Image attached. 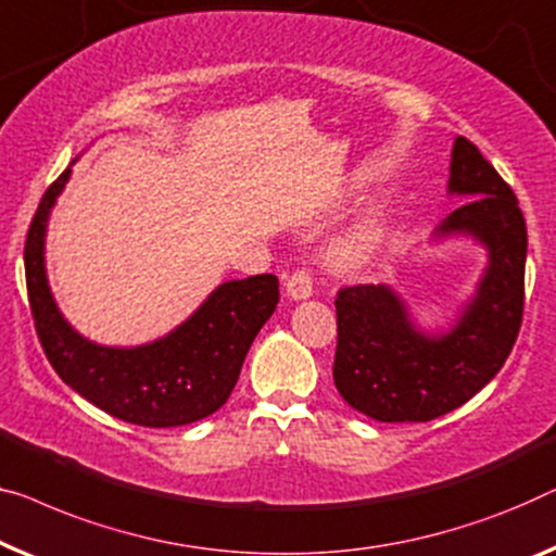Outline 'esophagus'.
Wrapping results in <instances>:
<instances>
[{
  "instance_id": "1",
  "label": "esophagus",
  "mask_w": 556,
  "mask_h": 556,
  "mask_svg": "<svg viewBox=\"0 0 556 556\" xmlns=\"http://www.w3.org/2000/svg\"><path fill=\"white\" fill-rule=\"evenodd\" d=\"M286 293L291 301H305L313 295V278L308 270H295L291 278L286 280Z\"/></svg>"
}]
</instances>
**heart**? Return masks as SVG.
Here are the masks:
<instances>
[{"label":"heart","mask_w":556,"mask_h":556,"mask_svg":"<svg viewBox=\"0 0 556 556\" xmlns=\"http://www.w3.org/2000/svg\"><path fill=\"white\" fill-rule=\"evenodd\" d=\"M378 243V228L374 220H356L345 228L341 236L333 238L331 248H328V261L333 268L351 270L364 265Z\"/></svg>","instance_id":"1"}]
</instances>
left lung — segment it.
<instances>
[{"instance_id": "obj_1", "label": "left lung", "mask_w": 556, "mask_h": 556, "mask_svg": "<svg viewBox=\"0 0 556 556\" xmlns=\"http://www.w3.org/2000/svg\"><path fill=\"white\" fill-rule=\"evenodd\" d=\"M446 192L466 203L433 228L429 243L469 238L486 253L473 293L446 326H418L386 283L343 288L336 298V389L376 421L418 424L454 412L492 381L517 341L527 263L517 195L466 138L454 140Z\"/></svg>"}]
</instances>
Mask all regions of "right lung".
Segmentation results:
<instances>
[{
	"mask_svg": "<svg viewBox=\"0 0 556 556\" xmlns=\"http://www.w3.org/2000/svg\"><path fill=\"white\" fill-rule=\"evenodd\" d=\"M77 160L47 188L24 245L31 316L47 358L72 391L127 424L170 429L200 421L228 401L253 338L276 311L278 278L225 280L180 326L150 343L90 341L64 318L45 263L52 207Z\"/></svg>",
	"mask_w": 556,
	"mask_h": 556,
	"instance_id": "add662e5",
	"label": "right lung"
}]
</instances>
